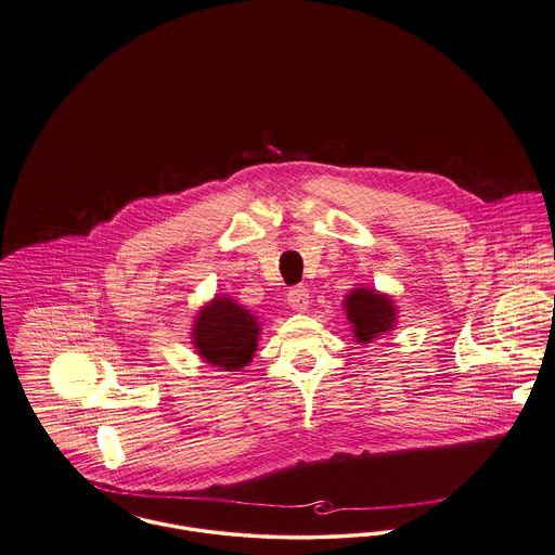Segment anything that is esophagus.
<instances>
[{
	"label": "esophagus",
	"mask_w": 555,
	"mask_h": 555,
	"mask_svg": "<svg viewBox=\"0 0 555 555\" xmlns=\"http://www.w3.org/2000/svg\"><path fill=\"white\" fill-rule=\"evenodd\" d=\"M287 301H289L291 308L295 312H308V306H310V291L306 287H293L287 295Z\"/></svg>",
	"instance_id": "1"
}]
</instances>
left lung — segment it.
<instances>
[{
	"label": "left lung",
	"instance_id": "obj_1",
	"mask_svg": "<svg viewBox=\"0 0 555 555\" xmlns=\"http://www.w3.org/2000/svg\"><path fill=\"white\" fill-rule=\"evenodd\" d=\"M344 310L358 344H372L396 328L397 306L387 293L356 287L345 295Z\"/></svg>",
	"mask_w": 555,
	"mask_h": 555
}]
</instances>
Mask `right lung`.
Listing matches in <instances>:
<instances>
[{"instance_id":"add662e5","label":"right lung","mask_w":555,"mask_h":555,"mask_svg":"<svg viewBox=\"0 0 555 555\" xmlns=\"http://www.w3.org/2000/svg\"><path fill=\"white\" fill-rule=\"evenodd\" d=\"M260 335L258 317L222 293L199 308L191 328V344L206 364L237 372L254 360Z\"/></svg>"}]
</instances>
